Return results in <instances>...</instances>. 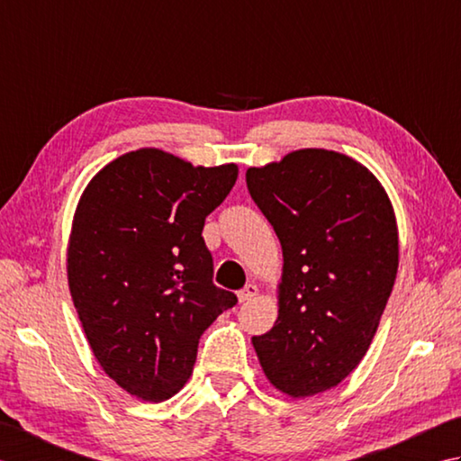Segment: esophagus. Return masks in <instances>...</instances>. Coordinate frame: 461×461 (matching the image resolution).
Wrapping results in <instances>:
<instances>
[{
  "label": "esophagus",
  "instance_id": "obj_1",
  "mask_svg": "<svg viewBox=\"0 0 461 461\" xmlns=\"http://www.w3.org/2000/svg\"><path fill=\"white\" fill-rule=\"evenodd\" d=\"M258 296V286L257 285H247L240 293H239V300L240 303H249V300Z\"/></svg>",
  "mask_w": 461,
  "mask_h": 461
}]
</instances>
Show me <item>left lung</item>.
Wrapping results in <instances>:
<instances>
[{
	"mask_svg": "<svg viewBox=\"0 0 461 461\" xmlns=\"http://www.w3.org/2000/svg\"><path fill=\"white\" fill-rule=\"evenodd\" d=\"M252 201L283 247L278 318L252 338L262 372L290 398L332 390L368 352L398 275V224L368 167L298 149L250 167Z\"/></svg>",
	"mask_w": 461,
	"mask_h": 461,
	"instance_id": "left-lung-1",
	"label": "left lung"
}]
</instances>
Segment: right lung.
<instances>
[{
    "instance_id": "right-lung-1",
    "label": "right lung",
    "mask_w": 461,
    "mask_h": 461,
    "mask_svg": "<svg viewBox=\"0 0 461 461\" xmlns=\"http://www.w3.org/2000/svg\"><path fill=\"white\" fill-rule=\"evenodd\" d=\"M239 167L193 165L143 147L87 183L68 240V283L95 360L143 402L168 400L191 378L199 338L237 296L212 285L204 219Z\"/></svg>"
}]
</instances>
